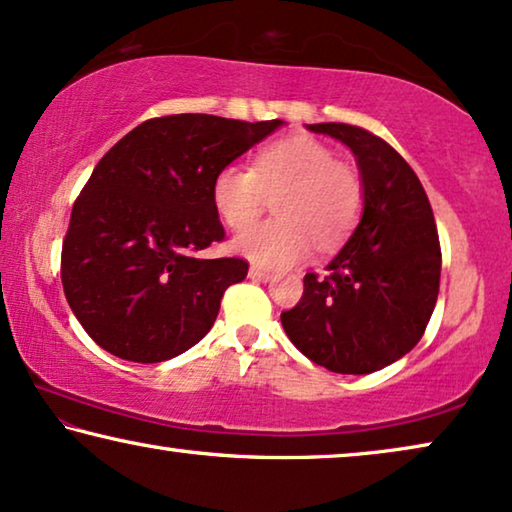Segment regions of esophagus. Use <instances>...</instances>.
I'll return each mask as SVG.
<instances>
[{
  "instance_id": "obj_1",
  "label": "esophagus",
  "mask_w": 512,
  "mask_h": 512,
  "mask_svg": "<svg viewBox=\"0 0 512 512\" xmlns=\"http://www.w3.org/2000/svg\"><path fill=\"white\" fill-rule=\"evenodd\" d=\"M250 278L262 280V283H269V280L276 278V273H271V271H266V269H259V266H250Z\"/></svg>"
}]
</instances>
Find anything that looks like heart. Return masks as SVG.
Listing matches in <instances>:
<instances>
[{"label": "heart", "instance_id": "1", "mask_svg": "<svg viewBox=\"0 0 512 512\" xmlns=\"http://www.w3.org/2000/svg\"><path fill=\"white\" fill-rule=\"evenodd\" d=\"M213 204L229 229H245L273 198L279 218L236 236V253L271 269L311 257L313 246L331 250L362 218L364 183L313 136H285L259 148L248 167L225 164L213 178Z\"/></svg>", "mask_w": 512, "mask_h": 512}]
</instances>
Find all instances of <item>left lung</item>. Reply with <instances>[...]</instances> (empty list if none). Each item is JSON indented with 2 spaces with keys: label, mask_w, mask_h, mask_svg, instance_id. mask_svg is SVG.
<instances>
[{
  "label": "left lung",
  "mask_w": 512,
  "mask_h": 512,
  "mask_svg": "<svg viewBox=\"0 0 512 512\" xmlns=\"http://www.w3.org/2000/svg\"><path fill=\"white\" fill-rule=\"evenodd\" d=\"M308 129L355 153L364 213L327 273H306L280 322L311 362L362 376L397 362L427 329L441 283L438 229L420 178L390 143L345 122Z\"/></svg>",
  "instance_id": "left-lung-1"
}]
</instances>
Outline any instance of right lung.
Listing matches in <instances>:
<instances>
[{"instance_id":"add662e5","label":"right lung","mask_w":512,"mask_h":512,"mask_svg":"<svg viewBox=\"0 0 512 512\" xmlns=\"http://www.w3.org/2000/svg\"><path fill=\"white\" fill-rule=\"evenodd\" d=\"M280 122L162 115L99 160L71 208L60 266L64 297L99 348L155 364L208 334L222 294L248 276L241 257H199L225 241L213 178Z\"/></svg>"}]
</instances>
